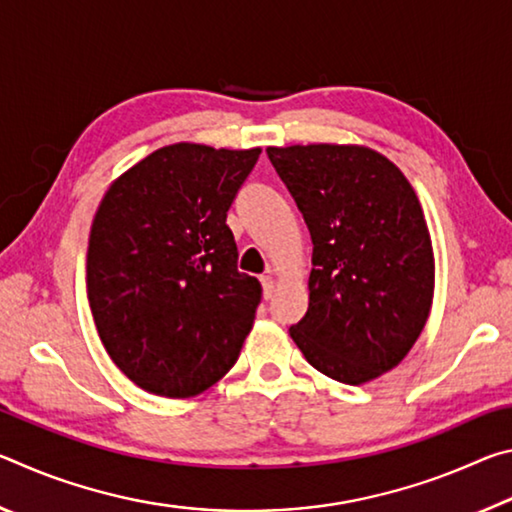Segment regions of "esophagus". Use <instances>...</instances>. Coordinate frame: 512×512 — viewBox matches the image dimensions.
I'll use <instances>...</instances> for the list:
<instances>
[{"label": "esophagus", "mask_w": 512, "mask_h": 512, "mask_svg": "<svg viewBox=\"0 0 512 512\" xmlns=\"http://www.w3.org/2000/svg\"><path fill=\"white\" fill-rule=\"evenodd\" d=\"M273 291H275L273 275H262V293H264V298H266V300L273 298Z\"/></svg>", "instance_id": "1"}]
</instances>
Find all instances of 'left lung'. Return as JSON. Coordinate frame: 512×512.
I'll return each instance as SVG.
<instances>
[{"mask_svg": "<svg viewBox=\"0 0 512 512\" xmlns=\"http://www.w3.org/2000/svg\"><path fill=\"white\" fill-rule=\"evenodd\" d=\"M266 153L314 241L309 309L291 339L343 384L393 370L418 341L433 298L431 239L409 180L363 146Z\"/></svg>", "mask_w": 512, "mask_h": 512, "instance_id": "8db88e82", "label": "left lung"}]
</instances>
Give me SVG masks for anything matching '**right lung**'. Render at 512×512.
<instances>
[{
    "instance_id": "right-lung-1",
    "label": "right lung",
    "mask_w": 512,
    "mask_h": 512,
    "mask_svg": "<svg viewBox=\"0 0 512 512\" xmlns=\"http://www.w3.org/2000/svg\"><path fill=\"white\" fill-rule=\"evenodd\" d=\"M259 153L171 144L103 196L88 300L110 359L144 391L198 395L239 359L262 287L239 273L225 219Z\"/></svg>"
}]
</instances>
